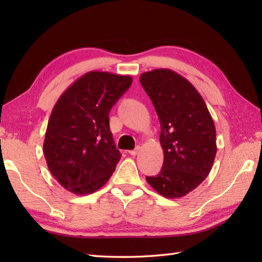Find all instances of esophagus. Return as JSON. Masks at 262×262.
Instances as JSON below:
<instances>
[{
  "instance_id": "34e87169",
  "label": "esophagus",
  "mask_w": 262,
  "mask_h": 262,
  "mask_svg": "<svg viewBox=\"0 0 262 262\" xmlns=\"http://www.w3.org/2000/svg\"><path fill=\"white\" fill-rule=\"evenodd\" d=\"M140 151H141V147L137 146L135 149H132V151H129V154L132 155V157H135V155L140 153Z\"/></svg>"
}]
</instances>
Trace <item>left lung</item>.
<instances>
[{
	"label": "left lung",
	"instance_id": "obj_1",
	"mask_svg": "<svg viewBox=\"0 0 262 262\" xmlns=\"http://www.w3.org/2000/svg\"><path fill=\"white\" fill-rule=\"evenodd\" d=\"M157 111L163 148V166L146 177L165 198H180L209 174L216 157V129L204 99L190 82L168 69L145 72L140 77Z\"/></svg>",
	"mask_w": 262,
	"mask_h": 262
}]
</instances>
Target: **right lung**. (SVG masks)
<instances>
[{"mask_svg": "<svg viewBox=\"0 0 262 262\" xmlns=\"http://www.w3.org/2000/svg\"><path fill=\"white\" fill-rule=\"evenodd\" d=\"M133 79L92 71L59 97L49 117L43 155L51 173L74 194H89L105 185L119 162L109 128L113 105Z\"/></svg>", "mask_w": 262, "mask_h": 262, "instance_id": "obj_1", "label": "right lung"}]
</instances>
